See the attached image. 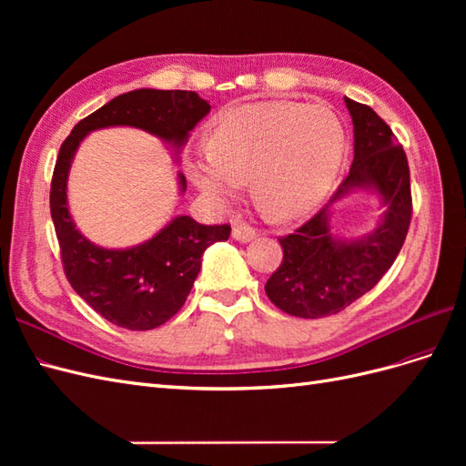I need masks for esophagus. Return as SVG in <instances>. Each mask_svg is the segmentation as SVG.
I'll list each match as a JSON object with an SVG mask.
<instances>
[{
	"label": "esophagus",
	"mask_w": 466,
	"mask_h": 466,
	"mask_svg": "<svg viewBox=\"0 0 466 466\" xmlns=\"http://www.w3.org/2000/svg\"><path fill=\"white\" fill-rule=\"evenodd\" d=\"M231 235H233L235 241H238V243H248L257 237V229L250 228V225L245 223V221H235Z\"/></svg>",
	"instance_id": "34e87169"
}]
</instances>
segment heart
<instances>
[{"mask_svg": "<svg viewBox=\"0 0 466 466\" xmlns=\"http://www.w3.org/2000/svg\"><path fill=\"white\" fill-rule=\"evenodd\" d=\"M344 153L346 132L332 108L257 103L229 112L185 168L196 188L219 204L237 198L250 178L264 214L291 221L320 206Z\"/></svg>", "mask_w": 466, "mask_h": 466, "instance_id": "1", "label": "heart"}]
</instances>
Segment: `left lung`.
<instances>
[{
	"label": "left lung",
	"instance_id": "left-lung-1",
	"mask_svg": "<svg viewBox=\"0 0 466 466\" xmlns=\"http://www.w3.org/2000/svg\"><path fill=\"white\" fill-rule=\"evenodd\" d=\"M354 122V163L330 202L295 233L281 237L284 260L266 281L281 311L301 319L340 313L385 276L410 228V171L402 146L377 112L344 96ZM377 193L384 206L376 229L356 239L338 238L329 208L351 191Z\"/></svg>",
	"mask_w": 466,
	"mask_h": 466
}]
</instances>
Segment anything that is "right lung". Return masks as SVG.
<instances>
[{
  "label": "right lung",
  "instance_id": "right-lung-1",
  "mask_svg": "<svg viewBox=\"0 0 466 466\" xmlns=\"http://www.w3.org/2000/svg\"><path fill=\"white\" fill-rule=\"evenodd\" d=\"M209 108V103L194 91L136 89L115 96L77 122L60 147L50 187V214L64 272L79 298L116 327L151 330L177 315L200 272L204 250L228 241L231 228L175 216L161 231L136 247H98L81 235L67 208V175L76 151L95 130L132 126L173 146L177 157ZM177 178L180 194H185V175L178 173Z\"/></svg>",
  "mask_w": 466,
  "mask_h": 466
}]
</instances>
